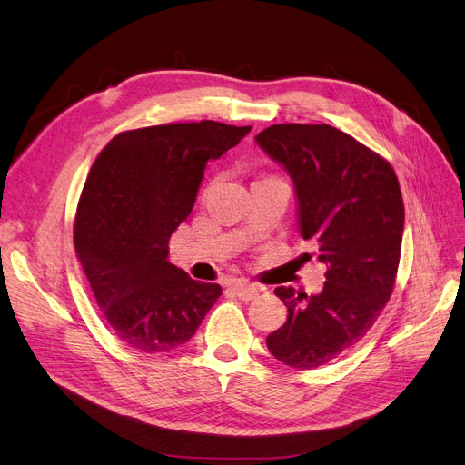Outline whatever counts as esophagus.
<instances>
[{"mask_svg":"<svg viewBox=\"0 0 465 465\" xmlns=\"http://www.w3.org/2000/svg\"><path fill=\"white\" fill-rule=\"evenodd\" d=\"M233 292V295H237L242 302H251V299H254L259 295V290L251 286V283H245V282H237L233 283V286L230 288Z\"/></svg>","mask_w":465,"mask_h":465,"instance_id":"1","label":"esophagus"}]
</instances>
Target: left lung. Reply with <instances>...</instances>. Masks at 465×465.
I'll use <instances>...</instances> for the list:
<instances>
[{
  "label": "left lung",
  "mask_w": 465,
  "mask_h": 465,
  "mask_svg": "<svg viewBox=\"0 0 465 465\" xmlns=\"http://www.w3.org/2000/svg\"><path fill=\"white\" fill-rule=\"evenodd\" d=\"M257 143L290 172L302 235L326 264L319 295L274 290L288 321L266 346L283 365L317 369L355 346L392 295L403 233L400 183L391 162L332 125L278 124Z\"/></svg>",
  "instance_id": "obj_1"
}]
</instances>
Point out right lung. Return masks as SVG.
I'll list each match as a JSON object with an SVG mask.
<instances>
[{"instance_id":"1","label":"right lung","mask_w":465,"mask_h":465,"mask_svg":"<svg viewBox=\"0 0 465 465\" xmlns=\"http://www.w3.org/2000/svg\"><path fill=\"white\" fill-rule=\"evenodd\" d=\"M251 127L187 122L131 129L102 148L88 172L73 245L110 331L143 353L193 338L222 295L168 261L170 237L193 211L208 160Z\"/></svg>"}]
</instances>
